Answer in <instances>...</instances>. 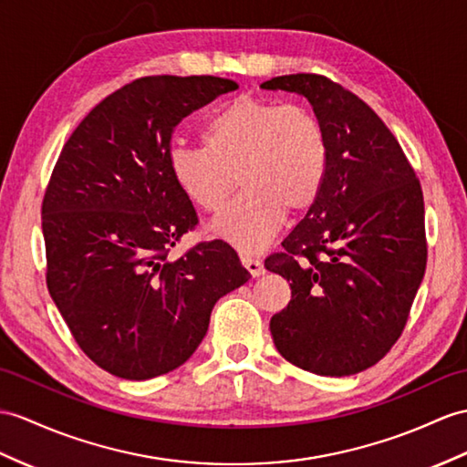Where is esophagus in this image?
<instances>
[{
	"mask_svg": "<svg viewBox=\"0 0 467 467\" xmlns=\"http://www.w3.org/2000/svg\"><path fill=\"white\" fill-rule=\"evenodd\" d=\"M242 264L247 267V271L252 273L254 277H259L261 273H264V261H261L259 257H255L254 254H247V252H242Z\"/></svg>",
	"mask_w": 467,
	"mask_h": 467,
	"instance_id": "obj_1",
	"label": "esophagus"
}]
</instances>
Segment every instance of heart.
<instances>
[{"label": "heart", "mask_w": 467, "mask_h": 467, "mask_svg": "<svg viewBox=\"0 0 467 467\" xmlns=\"http://www.w3.org/2000/svg\"><path fill=\"white\" fill-rule=\"evenodd\" d=\"M168 168L182 194L206 213L223 212L237 184L244 186L213 227L254 252L279 230L285 212L301 213L319 198L328 144L309 107L244 95L206 120L202 144H170Z\"/></svg>", "instance_id": "b5f03b06"}]
</instances>
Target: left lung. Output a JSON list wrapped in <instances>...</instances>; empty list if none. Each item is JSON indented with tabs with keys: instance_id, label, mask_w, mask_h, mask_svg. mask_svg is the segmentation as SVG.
<instances>
[{
	"instance_id": "left-lung-1",
	"label": "left lung",
	"mask_w": 467,
	"mask_h": 467,
	"mask_svg": "<svg viewBox=\"0 0 467 467\" xmlns=\"http://www.w3.org/2000/svg\"><path fill=\"white\" fill-rule=\"evenodd\" d=\"M261 87L303 95L328 144L319 198L265 259L291 287L271 317L273 343L295 367L348 377L377 365L406 327L428 259L422 186L389 127L343 85L297 73Z\"/></svg>"
}]
</instances>
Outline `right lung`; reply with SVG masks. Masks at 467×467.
<instances>
[{
	"instance_id": "right-lung-1",
	"label": "right lung",
	"mask_w": 467,
	"mask_h": 467,
	"mask_svg": "<svg viewBox=\"0 0 467 467\" xmlns=\"http://www.w3.org/2000/svg\"><path fill=\"white\" fill-rule=\"evenodd\" d=\"M235 88L212 75L136 78L102 99L57 158L41 206L47 287L77 345L119 379L184 365L215 301L252 277L222 240L170 257L198 225L168 168L174 129Z\"/></svg>"
}]
</instances>
